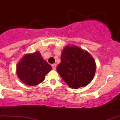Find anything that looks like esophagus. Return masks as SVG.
Here are the masks:
<instances>
[{"label": "esophagus", "instance_id": "obj_1", "mask_svg": "<svg viewBox=\"0 0 120 120\" xmlns=\"http://www.w3.org/2000/svg\"><path fill=\"white\" fill-rule=\"evenodd\" d=\"M52 69L53 70H56V64H53V65H52Z\"/></svg>", "mask_w": 120, "mask_h": 120}]
</instances>
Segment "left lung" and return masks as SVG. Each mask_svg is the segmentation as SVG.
I'll use <instances>...</instances> for the list:
<instances>
[{"mask_svg":"<svg viewBox=\"0 0 120 120\" xmlns=\"http://www.w3.org/2000/svg\"><path fill=\"white\" fill-rule=\"evenodd\" d=\"M95 70L96 64L91 55L75 45H67L63 49L61 62L57 67L63 80L73 89L88 85L94 78Z\"/></svg>","mask_w":120,"mask_h":120,"instance_id":"8db88e82","label":"left lung"}]
</instances>
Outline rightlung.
Here are the masks:
<instances>
[{
    "mask_svg": "<svg viewBox=\"0 0 120 120\" xmlns=\"http://www.w3.org/2000/svg\"><path fill=\"white\" fill-rule=\"evenodd\" d=\"M52 67L42 57L39 52L28 53L21 58L16 67L19 79L28 86H36L42 82Z\"/></svg>",
    "mask_w": 120,
    "mask_h": 120,
    "instance_id": "right-lung-1",
    "label": "right lung"
}]
</instances>
